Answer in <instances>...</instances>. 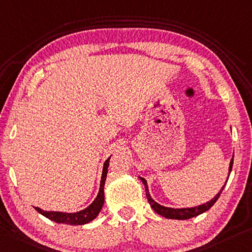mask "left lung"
Segmentation results:
<instances>
[{"label":"left lung","instance_id":"obj_1","mask_svg":"<svg viewBox=\"0 0 252 252\" xmlns=\"http://www.w3.org/2000/svg\"><path fill=\"white\" fill-rule=\"evenodd\" d=\"M232 165H233V157L231 159L230 161V167H229V174L231 173V170H232ZM230 176V175H229ZM142 181L143 185H145V189H146V195H147V198H148V202H149L150 206L153 207L155 212H157L158 214H160L161 217L163 218H167V219H173V220H187V219H190V218H194V217H197V215L202 214L206 212L207 210H210L211 207L214 205V203L218 201V198L220 197V195H221L223 189H224V186L222 187L221 190L219 191V193L215 195V196L211 199L210 202H206L204 204L202 205H198V206H194V207H184V209H173V207H166V206H162L160 204H158L157 202H155L153 197L150 196L149 194V189H148V185H147V181L145 178L142 177H139ZM229 179V177H227ZM227 182V181H226ZM225 182V184H226Z\"/></svg>","mask_w":252,"mask_h":252}]
</instances>
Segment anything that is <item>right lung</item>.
Returning <instances> with one entry per match:
<instances>
[{
    "label": "right lung",
    "instance_id": "add662e5",
    "mask_svg": "<svg viewBox=\"0 0 252 252\" xmlns=\"http://www.w3.org/2000/svg\"><path fill=\"white\" fill-rule=\"evenodd\" d=\"M109 157L104 162L102 171V177H101V184H99V190L96 198L94 199L93 203L89 205L86 209H84L79 212L75 213H66V212H54V211H43L39 207H34L35 211H38L40 214H42L43 217L51 220L56 223H63V224H69V225H83L86 224L97 217L98 213L101 212L102 206L104 204V184L107 175V167H109L110 162Z\"/></svg>",
    "mask_w": 252,
    "mask_h": 252
}]
</instances>
